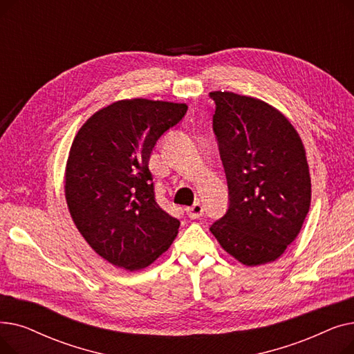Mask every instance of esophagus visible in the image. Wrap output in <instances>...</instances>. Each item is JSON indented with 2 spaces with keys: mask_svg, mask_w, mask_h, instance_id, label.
Returning <instances> with one entry per match:
<instances>
[{
  "mask_svg": "<svg viewBox=\"0 0 354 354\" xmlns=\"http://www.w3.org/2000/svg\"><path fill=\"white\" fill-rule=\"evenodd\" d=\"M187 215L191 218V219H198L203 215V207L201 205L199 202H195L192 207H188L187 208Z\"/></svg>",
  "mask_w": 354,
  "mask_h": 354,
  "instance_id": "1",
  "label": "esophagus"
}]
</instances>
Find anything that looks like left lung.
<instances>
[{
    "mask_svg": "<svg viewBox=\"0 0 354 354\" xmlns=\"http://www.w3.org/2000/svg\"><path fill=\"white\" fill-rule=\"evenodd\" d=\"M209 96L230 191L227 214L209 230L241 264L272 263L300 234L310 209L306 149L288 119L268 103L232 91Z\"/></svg>",
    "mask_w": 354,
    "mask_h": 354,
    "instance_id": "left-lung-1",
    "label": "left lung"
}]
</instances>
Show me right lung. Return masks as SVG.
Returning <instances> with one entry per match:
<instances>
[{"mask_svg": "<svg viewBox=\"0 0 354 354\" xmlns=\"http://www.w3.org/2000/svg\"><path fill=\"white\" fill-rule=\"evenodd\" d=\"M185 103H111L80 127L66 165L70 215L87 244L115 267L151 266L174 243L179 219L156 202L149 159L158 139L187 113Z\"/></svg>", "mask_w": 354, "mask_h": 354, "instance_id": "obj_1", "label": "right lung"}]
</instances>
